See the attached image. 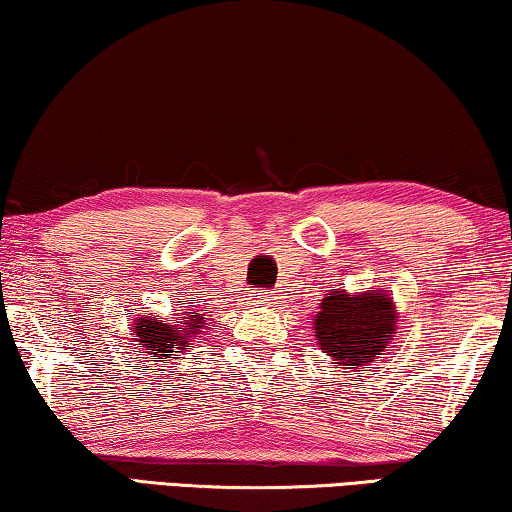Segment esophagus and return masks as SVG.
<instances>
[{"mask_svg":"<svg viewBox=\"0 0 512 512\" xmlns=\"http://www.w3.org/2000/svg\"><path fill=\"white\" fill-rule=\"evenodd\" d=\"M250 299L257 301V304H271V301H273L269 290H253V292H250Z\"/></svg>","mask_w":512,"mask_h":512,"instance_id":"34e87169","label":"esophagus"}]
</instances>
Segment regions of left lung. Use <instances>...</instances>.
Instances as JSON below:
<instances>
[{
    "label": "left lung",
    "instance_id": "obj_1",
    "mask_svg": "<svg viewBox=\"0 0 512 512\" xmlns=\"http://www.w3.org/2000/svg\"><path fill=\"white\" fill-rule=\"evenodd\" d=\"M320 308L322 311L315 315V341L336 359L334 364L348 369L373 362L397 329L392 297L383 292H334L322 299Z\"/></svg>",
    "mask_w": 512,
    "mask_h": 512
}]
</instances>
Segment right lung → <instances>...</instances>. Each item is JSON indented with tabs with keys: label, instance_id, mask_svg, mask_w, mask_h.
Here are the masks:
<instances>
[{
	"label": "right lung",
	"instance_id": "obj_1",
	"mask_svg": "<svg viewBox=\"0 0 512 512\" xmlns=\"http://www.w3.org/2000/svg\"><path fill=\"white\" fill-rule=\"evenodd\" d=\"M204 325L206 320L201 315H187L181 325H171L160 318H139L134 334L139 336V348H146L155 359L167 362L169 352L190 350V338L197 336Z\"/></svg>",
	"mask_w": 512,
	"mask_h": 512
}]
</instances>
